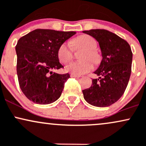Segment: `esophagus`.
Wrapping results in <instances>:
<instances>
[{
	"label": "esophagus",
	"instance_id": "esophagus-1",
	"mask_svg": "<svg viewBox=\"0 0 146 146\" xmlns=\"http://www.w3.org/2000/svg\"><path fill=\"white\" fill-rule=\"evenodd\" d=\"M70 76H71V77H80V75H76V74H70Z\"/></svg>",
	"mask_w": 146,
	"mask_h": 146
}]
</instances>
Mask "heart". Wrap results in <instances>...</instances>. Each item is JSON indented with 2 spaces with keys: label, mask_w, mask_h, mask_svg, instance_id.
Masks as SVG:
<instances>
[{
  "label": "heart",
  "mask_w": 146,
  "mask_h": 146,
  "mask_svg": "<svg viewBox=\"0 0 146 146\" xmlns=\"http://www.w3.org/2000/svg\"><path fill=\"white\" fill-rule=\"evenodd\" d=\"M72 45L74 50L78 48L85 49L82 53L81 58L83 60L72 62L66 67V71L74 74L81 75L89 72L93 69L92 60L95 64L99 62V56L96 52L97 42L91 36L83 34L75 38L72 40ZM57 57L60 63L67 64L73 58V51L67 42H63L58 47L57 50Z\"/></svg>",
  "instance_id": "obj_1"
}]
</instances>
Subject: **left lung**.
<instances>
[{"label":"left lung","instance_id":"8db88e82","mask_svg":"<svg viewBox=\"0 0 146 146\" xmlns=\"http://www.w3.org/2000/svg\"><path fill=\"white\" fill-rule=\"evenodd\" d=\"M99 42L103 59L94 72L99 78L83 90V97L96 107H108L120 99L130 79L132 52L129 43L117 34L104 29L83 31Z\"/></svg>","mask_w":146,"mask_h":146}]
</instances>
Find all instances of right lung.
Masks as SVG:
<instances>
[{"instance_id":"1","label":"right lung","mask_w":146,"mask_h":146,"mask_svg":"<svg viewBox=\"0 0 146 146\" xmlns=\"http://www.w3.org/2000/svg\"><path fill=\"white\" fill-rule=\"evenodd\" d=\"M75 34V32L36 29L18 40L16 46L18 79L21 90L29 101L46 105L60 97L70 75L59 74L52 70L63 68L57 57V50Z\"/></svg>"}]
</instances>
